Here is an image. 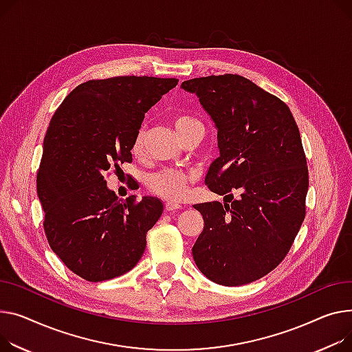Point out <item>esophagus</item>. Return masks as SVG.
<instances>
[{"mask_svg":"<svg viewBox=\"0 0 352 352\" xmlns=\"http://www.w3.org/2000/svg\"><path fill=\"white\" fill-rule=\"evenodd\" d=\"M166 209L168 210V212H174V210H178V209H182V205L179 204H175V202H166Z\"/></svg>","mask_w":352,"mask_h":352,"instance_id":"34e87169","label":"esophagus"}]
</instances>
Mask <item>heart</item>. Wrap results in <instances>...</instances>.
Instances as JSON below:
<instances>
[{"label":"heart","mask_w":352,"mask_h":352,"mask_svg":"<svg viewBox=\"0 0 352 352\" xmlns=\"http://www.w3.org/2000/svg\"><path fill=\"white\" fill-rule=\"evenodd\" d=\"M173 124L182 140L188 137L190 134H192L195 130H202V124L197 119H194V117L186 116V114H175L173 117ZM143 147H144V129H140L134 137L131 151L133 154L138 155L143 151ZM192 179H194V174L191 171L164 168L147 177V186L153 194L161 198L177 201L185 195L186 188H188V185L192 182Z\"/></svg>","instance_id":"obj_1"}]
</instances>
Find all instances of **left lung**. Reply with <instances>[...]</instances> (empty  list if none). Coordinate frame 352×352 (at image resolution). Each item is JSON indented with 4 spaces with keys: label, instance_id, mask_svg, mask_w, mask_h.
<instances>
[{
    "label": "left lung",
    "instance_id": "obj_1",
    "mask_svg": "<svg viewBox=\"0 0 352 352\" xmlns=\"http://www.w3.org/2000/svg\"><path fill=\"white\" fill-rule=\"evenodd\" d=\"M181 87L215 122L221 155L205 184L230 202L194 205L204 218L194 261L218 285L252 283L285 259L306 217L309 168L298 127L285 102L243 76L195 78Z\"/></svg>",
    "mask_w": 352,
    "mask_h": 352
}]
</instances>
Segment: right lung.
Here are the masks:
<instances>
[{
  "instance_id": "obj_1",
  "label": "right lung",
  "mask_w": 352,
  "mask_h": 352,
  "mask_svg": "<svg viewBox=\"0 0 352 352\" xmlns=\"http://www.w3.org/2000/svg\"><path fill=\"white\" fill-rule=\"evenodd\" d=\"M177 83L151 76L91 79L70 91L52 117L36 174L43 230L63 265L87 282L131 270L162 214L154 197L119 201L104 175L133 161L144 114Z\"/></svg>"
}]
</instances>
